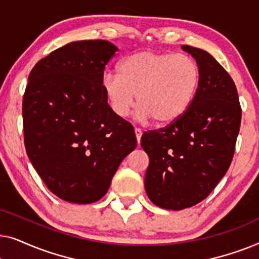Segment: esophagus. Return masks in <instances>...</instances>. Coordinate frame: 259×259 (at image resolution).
<instances>
[{"label": "esophagus", "mask_w": 259, "mask_h": 259, "mask_svg": "<svg viewBox=\"0 0 259 259\" xmlns=\"http://www.w3.org/2000/svg\"><path fill=\"white\" fill-rule=\"evenodd\" d=\"M134 133H136V137H137V141L138 144H140V140H141V134H143V131L140 128H136L134 130Z\"/></svg>", "instance_id": "1"}]
</instances>
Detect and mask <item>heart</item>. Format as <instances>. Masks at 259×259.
I'll return each instance as SVG.
<instances>
[{
    "mask_svg": "<svg viewBox=\"0 0 259 259\" xmlns=\"http://www.w3.org/2000/svg\"><path fill=\"white\" fill-rule=\"evenodd\" d=\"M200 84V69L189 55L143 51L126 56L107 73L102 90L112 111L128 115L134 101L141 119L167 126L185 114Z\"/></svg>",
    "mask_w": 259,
    "mask_h": 259,
    "instance_id": "1",
    "label": "heart"
}]
</instances>
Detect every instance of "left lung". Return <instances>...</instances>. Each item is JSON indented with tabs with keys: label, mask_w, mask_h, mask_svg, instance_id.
Returning a JSON list of instances; mask_svg holds the SVG:
<instances>
[{
	"label": "left lung",
	"mask_w": 259,
	"mask_h": 259,
	"mask_svg": "<svg viewBox=\"0 0 259 259\" xmlns=\"http://www.w3.org/2000/svg\"><path fill=\"white\" fill-rule=\"evenodd\" d=\"M182 48L200 69L196 97L176 122L141 137V147L150 158L145 175L147 196L157 206L176 211L204 200L225 176L242 120L229 73L203 49Z\"/></svg>",
	"instance_id": "obj_1"
}]
</instances>
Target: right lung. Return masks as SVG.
<instances>
[{
	"label": "right lung",
	"mask_w": 259,
	"mask_h": 259,
	"mask_svg": "<svg viewBox=\"0 0 259 259\" xmlns=\"http://www.w3.org/2000/svg\"><path fill=\"white\" fill-rule=\"evenodd\" d=\"M116 51L105 40L70 42L41 59L28 77L27 154L46 186L69 203L104 197L137 146L133 126L112 111L102 90L105 66Z\"/></svg>",
	"instance_id": "right-lung-1"
}]
</instances>
